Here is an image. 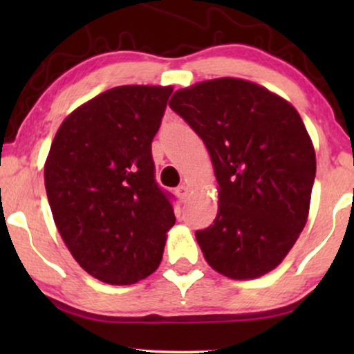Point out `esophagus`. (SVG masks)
Wrapping results in <instances>:
<instances>
[{"instance_id": "esophagus-1", "label": "esophagus", "mask_w": 354, "mask_h": 354, "mask_svg": "<svg viewBox=\"0 0 354 354\" xmlns=\"http://www.w3.org/2000/svg\"><path fill=\"white\" fill-rule=\"evenodd\" d=\"M188 193H190V190H188L187 185H180V187L176 188V195H177V198H178V200H180L182 203L185 201L187 198H188Z\"/></svg>"}]
</instances>
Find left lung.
<instances>
[{"label": "left lung", "mask_w": 354, "mask_h": 354, "mask_svg": "<svg viewBox=\"0 0 354 354\" xmlns=\"http://www.w3.org/2000/svg\"><path fill=\"white\" fill-rule=\"evenodd\" d=\"M169 106L205 142L219 183L214 224L195 234L207 264L236 280L268 274L306 225L316 177L298 111L230 77L178 90Z\"/></svg>", "instance_id": "8db88e82"}]
</instances>
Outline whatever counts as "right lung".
I'll use <instances>...</instances> for the list:
<instances>
[{
  "mask_svg": "<svg viewBox=\"0 0 354 354\" xmlns=\"http://www.w3.org/2000/svg\"><path fill=\"white\" fill-rule=\"evenodd\" d=\"M171 93L172 86H115L67 115L51 143L45 187L56 227L101 282L130 285L153 274L176 224L151 154Z\"/></svg>",
  "mask_w": 354,
  "mask_h": 354,
  "instance_id": "obj_1",
  "label": "right lung"
}]
</instances>
